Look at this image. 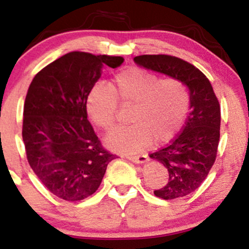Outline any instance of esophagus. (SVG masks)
<instances>
[{
    "instance_id": "1",
    "label": "esophagus",
    "mask_w": 249,
    "mask_h": 249,
    "mask_svg": "<svg viewBox=\"0 0 249 249\" xmlns=\"http://www.w3.org/2000/svg\"><path fill=\"white\" fill-rule=\"evenodd\" d=\"M126 158L130 161L134 162V164H145V162L148 161L147 156H144V154H142V156H127Z\"/></svg>"
}]
</instances>
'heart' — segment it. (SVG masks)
<instances>
[{"mask_svg": "<svg viewBox=\"0 0 249 249\" xmlns=\"http://www.w3.org/2000/svg\"><path fill=\"white\" fill-rule=\"evenodd\" d=\"M108 89L95 87L89 92L85 107L96 126L110 131L115 126L118 103L131 107L130 126L113 131L105 144L117 152H137L152 142L164 144L179 132L186 119L190 96L177 78H162L141 68H128L111 79Z\"/></svg>", "mask_w": 249, "mask_h": 249, "instance_id": "b5f03b06", "label": "heart"}]
</instances>
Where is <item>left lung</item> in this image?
<instances>
[{"label": "left lung", "mask_w": 249, "mask_h": 249, "mask_svg": "<svg viewBox=\"0 0 249 249\" xmlns=\"http://www.w3.org/2000/svg\"><path fill=\"white\" fill-rule=\"evenodd\" d=\"M139 67L181 81L190 91V115L185 126L166 147L150 157L168 172V181L154 191L171 200L188 196L206 179L215 161L220 138V105L207 77L190 63L168 55H142Z\"/></svg>", "instance_id": "8db88e82"}]
</instances>
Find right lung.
Segmentation results:
<instances>
[{
  "label": "right lung",
  "instance_id": "1",
  "mask_svg": "<svg viewBox=\"0 0 249 249\" xmlns=\"http://www.w3.org/2000/svg\"><path fill=\"white\" fill-rule=\"evenodd\" d=\"M119 56L73 51L34 77L24 102L23 137L30 167L51 193L67 201L83 200L98 190L107 164L88 121L85 102L104 67H121Z\"/></svg>",
  "mask_w": 249,
  "mask_h": 249
}]
</instances>
